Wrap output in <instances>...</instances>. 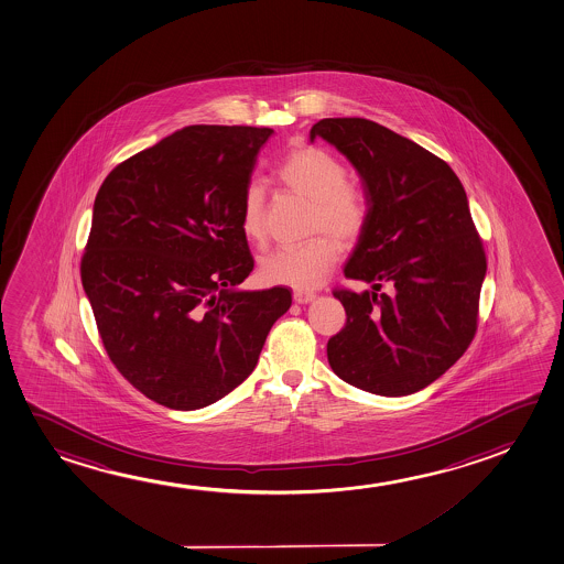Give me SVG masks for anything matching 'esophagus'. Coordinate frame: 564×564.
Segmentation results:
<instances>
[{
  "mask_svg": "<svg viewBox=\"0 0 564 564\" xmlns=\"http://www.w3.org/2000/svg\"><path fill=\"white\" fill-rule=\"evenodd\" d=\"M294 303L296 304H308L316 299V294L314 293H304V291H296L293 294Z\"/></svg>",
  "mask_w": 564,
  "mask_h": 564,
  "instance_id": "obj_1",
  "label": "esophagus"
}]
</instances>
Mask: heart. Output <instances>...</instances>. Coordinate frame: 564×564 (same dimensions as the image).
Here are the masks:
<instances>
[{"label": "heart", "mask_w": 564, "mask_h": 564, "mask_svg": "<svg viewBox=\"0 0 564 564\" xmlns=\"http://www.w3.org/2000/svg\"><path fill=\"white\" fill-rule=\"evenodd\" d=\"M278 176L286 188L312 202L311 232L322 235L306 245L268 253L260 261V275L270 285L314 289L339 260L341 246L335 238L352 242L365 229L367 199L347 184V171L337 156L312 145L293 149L279 164ZM263 213V188L252 182L242 197L240 215L242 232L252 242H261L265 237Z\"/></svg>", "instance_id": "obj_1"}]
</instances>
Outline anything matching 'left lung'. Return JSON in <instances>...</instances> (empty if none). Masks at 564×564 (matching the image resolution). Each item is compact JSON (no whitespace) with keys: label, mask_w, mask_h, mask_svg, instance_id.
Here are the masks:
<instances>
[{"label":"left lung","mask_w":564,"mask_h":564,"mask_svg":"<svg viewBox=\"0 0 564 564\" xmlns=\"http://www.w3.org/2000/svg\"><path fill=\"white\" fill-rule=\"evenodd\" d=\"M322 138L352 164L368 217L344 275L370 291H335L347 324L327 341L335 375L400 398L441 378L474 339L487 273L466 189L448 164L365 118H324ZM382 284L390 294H378Z\"/></svg>","instance_id":"left-lung-1"}]
</instances>
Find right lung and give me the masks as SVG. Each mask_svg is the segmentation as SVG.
Listing matches in <instances>:
<instances>
[{
	"instance_id": "right-lung-1",
	"label": "right lung",
	"mask_w": 564,
	"mask_h": 564,
	"mask_svg": "<svg viewBox=\"0 0 564 564\" xmlns=\"http://www.w3.org/2000/svg\"><path fill=\"white\" fill-rule=\"evenodd\" d=\"M270 128L189 126L108 174L82 281L108 357L164 408H207L242 384L291 291H245L242 197Z\"/></svg>"
}]
</instances>
